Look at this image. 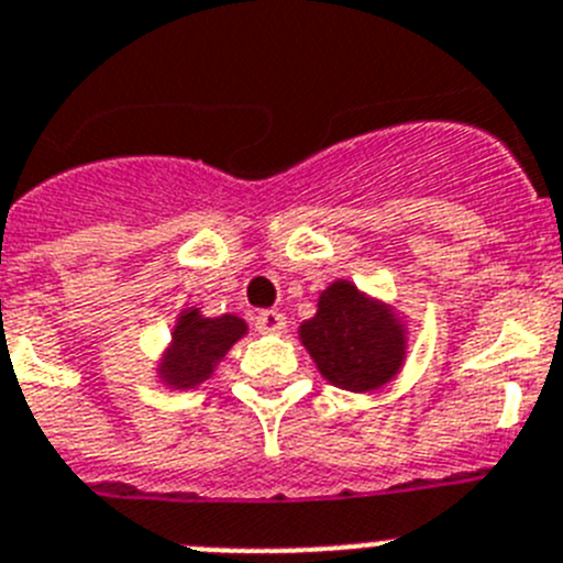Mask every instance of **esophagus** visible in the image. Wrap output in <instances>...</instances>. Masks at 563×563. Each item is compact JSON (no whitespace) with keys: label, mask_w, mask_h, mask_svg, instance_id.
<instances>
[{"label":"esophagus","mask_w":563,"mask_h":563,"mask_svg":"<svg viewBox=\"0 0 563 563\" xmlns=\"http://www.w3.org/2000/svg\"><path fill=\"white\" fill-rule=\"evenodd\" d=\"M255 328L261 333H283L286 330V317L280 311H261L255 317Z\"/></svg>","instance_id":"34e87169"}]
</instances>
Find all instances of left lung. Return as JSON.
Listing matches in <instances>:
<instances>
[{"label": "left lung", "instance_id": "1", "mask_svg": "<svg viewBox=\"0 0 563 563\" xmlns=\"http://www.w3.org/2000/svg\"><path fill=\"white\" fill-rule=\"evenodd\" d=\"M299 339L319 372L346 391L383 386L406 358V335L391 308L372 302L346 280H335L319 297L317 317L302 322Z\"/></svg>", "mask_w": 563, "mask_h": 563}]
</instances>
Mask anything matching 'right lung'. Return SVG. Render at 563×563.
I'll return each mask as SVG.
<instances>
[{
	"label": "right lung",
	"instance_id": "obj_1",
	"mask_svg": "<svg viewBox=\"0 0 563 563\" xmlns=\"http://www.w3.org/2000/svg\"><path fill=\"white\" fill-rule=\"evenodd\" d=\"M246 333L244 319L224 317L208 319L191 308L180 313L172 346L161 364L163 380L177 388H191L208 380L213 366L228 355L230 346Z\"/></svg>",
	"mask_w": 563,
	"mask_h": 563
}]
</instances>
